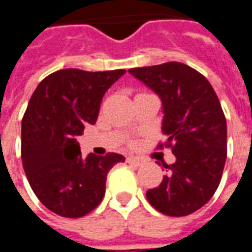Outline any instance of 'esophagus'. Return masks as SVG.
<instances>
[{
	"instance_id": "obj_1",
	"label": "esophagus",
	"mask_w": 252,
	"mask_h": 252,
	"mask_svg": "<svg viewBox=\"0 0 252 252\" xmlns=\"http://www.w3.org/2000/svg\"><path fill=\"white\" fill-rule=\"evenodd\" d=\"M126 163H129V164H132V166H136V167H139V166H142L143 164V160L139 158L129 157V158H126Z\"/></svg>"
}]
</instances>
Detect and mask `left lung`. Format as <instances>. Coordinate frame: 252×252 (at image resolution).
Instances as JSON below:
<instances>
[{
  "instance_id": "obj_1",
  "label": "left lung",
  "mask_w": 252,
  "mask_h": 252,
  "mask_svg": "<svg viewBox=\"0 0 252 252\" xmlns=\"http://www.w3.org/2000/svg\"><path fill=\"white\" fill-rule=\"evenodd\" d=\"M128 71L158 94L163 104V133L158 148H171L175 163L147 190V200L166 216H188L211 200L227 159V121L216 92L201 72L180 62Z\"/></svg>"
}]
</instances>
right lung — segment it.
Returning a JSON list of instances; mask_svg holds the SVG:
<instances>
[{
  "label": "right lung",
  "mask_w": 252,
  "mask_h": 252,
  "mask_svg": "<svg viewBox=\"0 0 252 252\" xmlns=\"http://www.w3.org/2000/svg\"><path fill=\"white\" fill-rule=\"evenodd\" d=\"M124 72L64 68L44 78L31 97L21 123L23 166L36 197L59 216L77 219L95 209L109 170L126 160L116 153L83 158L77 142Z\"/></svg>",
  "instance_id": "right-lung-1"
}]
</instances>
